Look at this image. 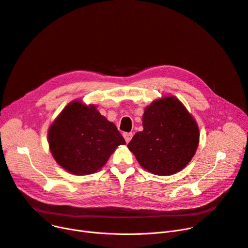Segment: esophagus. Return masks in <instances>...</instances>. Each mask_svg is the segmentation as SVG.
Instances as JSON below:
<instances>
[{
	"mask_svg": "<svg viewBox=\"0 0 248 248\" xmlns=\"http://www.w3.org/2000/svg\"><path fill=\"white\" fill-rule=\"evenodd\" d=\"M123 136H124V138H125V140H126V142L128 143L129 141L131 140V138H132V136H133V133L132 132H125V133H123Z\"/></svg>",
	"mask_w": 248,
	"mask_h": 248,
	"instance_id": "34e87169",
	"label": "esophagus"
}]
</instances>
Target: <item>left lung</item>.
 <instances>
[{
	"mask_svg": "<svg viewBox=\"0 0 248 248\" xmlns=\"http://www.w3.org/2000/svg\"><path fill=\"white\" fill-rule=\"evenodd\" d=\"M142 125L143 130L133 136L128 148L143 169L170 175L191 161L199 144V128L178 99L153 102L145 109Z\"/></svg>",
	"mask_w": 248,
	"mask_h": 248,
	"instance_id": "left-lung-1",
	"label": "left lung"
}]
</instances>
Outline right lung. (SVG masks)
Wrapping results in <instances>:
<instances>
[{"mask_svg":"<svg viewBox=\"0 0 248 248\" xmlns=\"http://www.w3.org/2000/svg\"><path fill=\"white\" fill-rule=\"evenodd\" d=\"M49 147L61 167L75 174L98 171L125 139L95 108L76 101L50 126Z\"/></svg>","mask_w":248,"mask_h":248,"instance_id":"obj_1","label":"right lung"}]
</instances>
